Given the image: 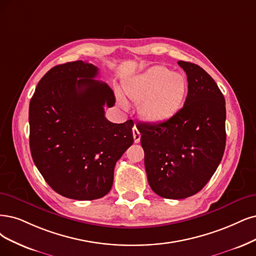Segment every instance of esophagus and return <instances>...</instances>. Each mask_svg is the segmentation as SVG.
Instances as JSON below:
<instances>
[{"mask_svg":"<svg viewBox=\"0 0 256 256\" xmlns=\"http://www.w3.org/2000/svg\"><path fill=\"white\" fill-rule=\"evenodd\" d=\"M133 137H134V141H135V144H138L139 141H140V137H141V134H140V132L138 130V128H137L136 126H134V128H133Z\"/></svg>","mask_w":256,"mask_h":256,"instance_id":"esophagus-1","label":"esophagus"}]
</instances>
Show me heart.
Returning <instances> with one entry per match:
<instances>
[{
    "label": "heart",
    "instance_id": "heart-1",
    "mask_svg": "<svg viewBox=\"0 0 256 256\" xmlns=\"http://www.w3.org/2000/svg\"><path fill=\"white\" fill-rule=\"evenodd\" d=\"M130 100L139 104L144 120L160 123L172 118L182 108L186 94V81L180 74L166 66H153L126 85ZM122 106L124 102L120 101Z\"/></svg>",
    "mask_w": 256,
    "mask_h": 256
}]
</instances>
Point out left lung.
I'll return each mask as SVG.
<instances>
[{
    "label": "left lung",
    "mask_w": 256,
    "mask_h": 256,
    "mask_svg": "<svg viewBox=\"0 0 256 256\" xmlns=\"http://www.w3.org/2000/svg\"><path fill=\"white\" fill-rule=\"evenodd\" d=\"M186 72L184 106L166 121L137 126L150 188L168 200L200 192L220 166L226 146V102L200 66L178 61Z\"/></svg>",
    "instance_id": "left-lung-1"
}]
</instances>
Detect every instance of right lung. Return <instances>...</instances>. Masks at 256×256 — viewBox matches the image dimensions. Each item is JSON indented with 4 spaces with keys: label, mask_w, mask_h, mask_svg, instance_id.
Listing matches in <instances>:
<instances>
[{
    "label": "right lung",
    "mask_w": 256,
    "mask_h": 256,
    "mask_svg": "<svg viewBox=\"0 0 256 256\" xmlns=\"http://www.w3.org/2000/svg\"><path fill=\"white\" fill-rule=\"evenodd\" d=\"M98 68L83 61L56 65L38 83L30 103V146L36 166L58 194L92 200L112 188L114 168L133 144L134 122L112 123L115 104Z\"/></svg>",
    "instance_id": "obj_1"
}]
</instances>
